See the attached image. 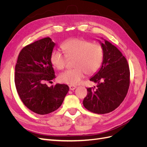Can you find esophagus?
Listing matches in <instances>:
<instances>
[{
    "instance_id": "esophagus-1",
    "label": "esophagus",
    "mask_w": 147,
    "mask_h": 147,
    "mask_svg": "<svg viewBox=\"0 0 147 147\" xmlns=\"http://www.w3.org/2000/svg\"><path fill=\"white\" fill-rule=\"evenodd\" d=\"M77 88V86L75 85H69V89L70 90H74Z\"/></svg>"
}]
</instances>
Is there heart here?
Listing matches in <instances>:
<instances>
[{
    "label": "heart",
    "instance_id": "b5f03b06",
    "mask_svg": "<svg viewBox=\"0 0 147 147\" xmlns=\"http://www.w3.org/2000/svg\"><path fill=\"white\" fill-rule=\"evenodd\" d=\"M64 55L54 50L51 55V63L55 68L63 70L67 59H74L75 68L68 70L59 75L60 81L71 85L80 83L86 73H96L102 64L104 51L99 43H92L86 40L74 38L70 39L61 45Z\"/></svg>",
    "mask_w": 147,
    "mask_h": 147
}]
</instances>
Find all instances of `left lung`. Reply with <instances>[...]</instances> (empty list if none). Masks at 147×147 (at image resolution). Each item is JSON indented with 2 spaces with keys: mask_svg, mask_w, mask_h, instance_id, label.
I'll use <instances>...</instances> for the list:
<instances>
[{
  "mask_svg": "<svg viewBox=\"0 0 147 147\" xmlns=\"http://www.w3.org/2000/svg\"><path fill=\"white\" fill-rule=\"evenodd\" d=\"M101 45L104 57L99 72L90 81L97 87L88 88L83 104L92 113L105 114L116 109L124 100L130 84V71L127 61L118 49L105 40Z\"/></svg>",
  "mask_w": 147,
  "mask_h": 147,
  "instance_id": "obj_1",
  "label": "left lung"
}]
</instances>
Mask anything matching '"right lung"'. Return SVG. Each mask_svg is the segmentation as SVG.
Wrapping results in <instances>:
<instances>
[{"label":"right lung","instance_id":"1","mask_svg":"<svg viewBox=\"0 0 147 147\" xmlns=\"http://www.w3.org/2000/svg\"><path fill=\"white\" fill-rule=\"evenodd\" d=\"M55 43L50 37L39 40L21 50L15 66V83L26 107L39 115L56 110L62 105L69 86L56 84L48 87L55 78L51 55Z\"/></svg>","mask_w":147,"mask_h":147}]
</instances>
